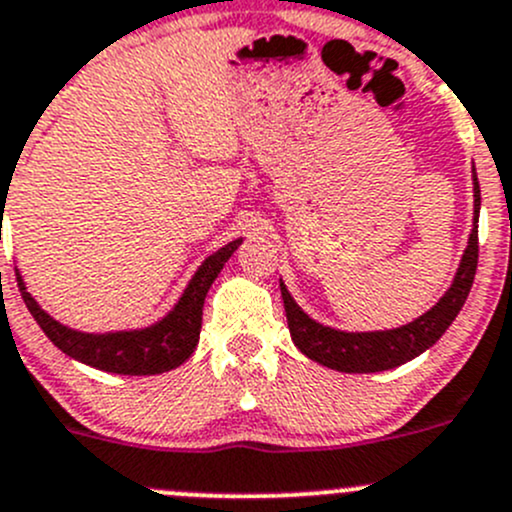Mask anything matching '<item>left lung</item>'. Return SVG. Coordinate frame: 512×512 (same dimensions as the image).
Wrapping results in <instances>:
<instances>
[{
  "mask_svg": "<svg viewBox=\"0 0 512 512\" xmlns=\"http://www.w3.org/2000/svg\"><path fill=\"white\" fill-rule=\"evenodd\" d=\"M473 193H476V223L480 215V185L473 170ZM478 267V225L473 227L471 240H468L466 252H463L461 267L456 272L451 289L438 299L433 309H428L423 317L416 322L406 324V327L389 329V332H337L317 324L309 319L302 309L297 307L292 297H289L287 287L280 282L282 299H285V312L289 334H292L294 344L302 354L309 359L319 361L329 369L344 371V374H371V371H386L394 366L406 364V361L416 359L418 354L426 352L428 347L443 337L453 319L458 317L461 307L466 304L468 292L473 287V277H476Z\"/></svg>",
  "mask_w": 512,
  "mask_h": 512,
  "instance_id": "1",
  "label": "left lung"
}]
</instances>
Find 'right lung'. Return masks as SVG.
I'll use <instances>...</instances> for the list:
<instances>
[{"label":"right lung","instance_id":"add662e5","mask_svg":"<svg viewBox=\"0 0 512 512\" xmlns=\"http://www.w3.org/2000/svg\"><path fill=\"white\" fill-rule=\"evenodd\" d=\"M242 240L230 242L223 250L210 255L200 265L195 277L190 280L188 289L175 304L173 312L163 322L153 327L141 329V332H116V334H81L74 329L64 327L56 319H51L39 304L34 302L32 294L24 287L22 277L17 272V285L22 292L24 304L32 312L41 332L56 344L71 359H79L84 364L96 366L101 371H113V374H131V376H148L163 374V371L175 369L183 364L190 354L195 352L200 339V324H203V304L205 294L225 262L230 260L232 252L240 247Z\"/></svg>","mask_w":512,"mask_h":512}]
</instances>
